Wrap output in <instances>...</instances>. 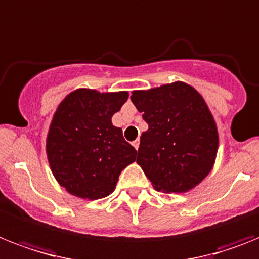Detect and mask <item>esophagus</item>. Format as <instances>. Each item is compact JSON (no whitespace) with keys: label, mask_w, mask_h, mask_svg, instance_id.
I'll return each instance as SVG.
<instances>
[{"label":"esophagus","mask_w":259,"mask_h":259,"mask_svg":"<svg viewBox=\"0 0 259 259\" xmlns=\"http://www.w3.org/2000/svg\"><path fill=\"white\" fill-rule=\"evenodd\" d=\"M133 146L136 149H138L140 148V140H136V141H133Z\"/></svg>","instance_id":"esophagus-1"}]
</instances>
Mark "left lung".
Listing matches in <instances>:
<instances>
[{
  "mask_svg": "<svg viewBox=\"0 0 259 259\" xmlns=\"http://www.w3.org/2000/svg\"><path fill=\"white\" fill-rule=\"evenodd\" d=\"M149 129L137 162L157 190L185 193L210 173L218 149L217 126L201 94L184 82L133 92Z\"/></svg>",
  "mask_w": 259,
  "mask_h": 259,
  "instance_id": "1",
  "label": "left lung"
}]
</instances>
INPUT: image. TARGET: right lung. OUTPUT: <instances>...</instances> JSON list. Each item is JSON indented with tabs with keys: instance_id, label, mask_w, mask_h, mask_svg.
<instances>
[{
	"instance_id": "1",
	"label": "right lung",
	"mask_w": 259,
	"mask_h": 259,
	"mask_svg": "<svg viewBox=\"0 0 259 259\" xmlns=\"http://www.w3.org/2000/svg\"><path fill=\"white\" fill-rule=\"evenodd\" d=\"M126 100V92L78 89L57 109L46 153L54 177L70 194L85 199L108 197L121 171L136 161L137 150L125 141L122 129L111 123Z\"/></svg>"
}]
</instances>
